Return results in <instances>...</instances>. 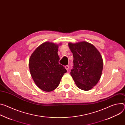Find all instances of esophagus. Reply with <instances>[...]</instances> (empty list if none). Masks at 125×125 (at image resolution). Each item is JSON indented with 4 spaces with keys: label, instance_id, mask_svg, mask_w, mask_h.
I'll use <instances>...</instances> for the list:
<instances>
[{
    "label": "esophagus",
    "instance_id": "34e87169",
    "mask_svg": "<svg viewBox=\"0 0 125 125\" xmlns=\"http://www.w3.org/2000/svg\"><path fill=\"white\" fill-rule=\"evenodd\" d=\"M65 68H66V69L67 70V71H68V70H69V66L68 65H67V66H65Z\"/></svg>",
    "mask_w": 125,
    "mask_h": 125
}]
</instances>
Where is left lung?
Masks as SVG:
<instances>
[{
  "label": "left lung",
  "mask_w": 125,
  "mask_h": 125,
  "mask_svg": "<svg viewBox=\"0 0 125 125\" xmlns=\"http://www.w3.org/2000/svg\"><path fill=\"white\" fill-rule=\"evenodd\" d=\"M74 57L71 75L77 86L88 91L98 83L103 70L100 53L93 45L86 41L68 43Z\"/></svg>",
  "instance_id": "obj_1"
}]
</instances>
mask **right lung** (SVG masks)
Instances as JSON below:
<instances>
[{"label":"right lung","instance_id":"add662e5","mask_svg":"<svg viewBox=\"0 0 125 125\" xmlns=\"http://www.w3.org/2000/svg\"><path fill=\"white\" fill-rule=\"evenodd\" d=\"M58 45L52 42L41 44L31 54L29 62V70L34 82L45 92L55 90L67 72L59 63Z\"/></svg>","mask_w":125,"mask_h":125}]
</instances>
